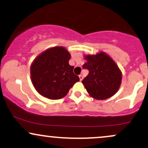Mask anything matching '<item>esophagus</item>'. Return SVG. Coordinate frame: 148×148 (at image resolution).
<instances>
[{
  "instance_id": "esophagus-1",
  "label": "esophagus",
  "mask_w": 148,
  "mask_h": 148,
  "mask_svg": "<svg viewBox=\"0 0 148 148\" xmlns=\"http://www.w3.org/2000/svg\"><path fill=\"white\" fill-rule=\"evenodd\" d=\"M79 79H80V81H82L83 79H84V76H83L82 75H79Z\"/></svg>"
}]
</instances>
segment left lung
Segmentation results:
<instances>
[{"instance_id": "left-lung-1", "label": "left lung", "mask_w": 148, "mask_h": 148, "mask_svg": "<svg viewBox=\"0 0 148 148\" xmlns=\"http://www.w3.org/2000/svg\"><path fill=\"white\" fill-rule=\"evenodd\" d=\"M87 60L83 68L89 74L82 81L86 90L96 99H106L114 95L121 84L122 72L109 56L104 52L85 56Z\"/></svg>"}]
</instances>
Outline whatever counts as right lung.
<instances>
[{"label":"right lung","mask_w":148,"mask_h":148,"mask_svg":"<svg viewBox=\"0 0 148 148\" xmlns=\"http://www.w3.org/2000/svg\"><path fill=\"white\" fill-rule=\"evenodd\" d=\"M71 56L62 47L50 48L37 56L30 67L33 86L41 95L59 99L67 95L71 88L79 81L69 65Z\"/></svg>","instance_id":"right-lung-1"}]
</instances>
